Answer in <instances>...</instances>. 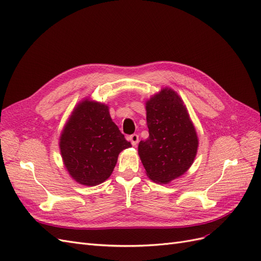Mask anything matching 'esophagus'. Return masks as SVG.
Listing matches in <instances>:
<instances>
[{
	"mask_svg": "<svg viewBox=\"0 0 261 261\" xmlns=\"http://www.w3.org/2000/svg\"><path fill=\"white\" fill-rule=\"evenodd\" d=\"M128 140L130 141L133 146H136L138 144V141H139V136L137 135V134H133V135H130L128 137Z\"/></svg>",
	"mask_w": 261,
	"mask_h": 261,
	"instance_id": "esophagus-1",
	"label": "esophagus"
}]
</instances>
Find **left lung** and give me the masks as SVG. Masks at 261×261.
Returning a JSON list of instances; mask_svg holds the SVG:
<instances>
[{
    "label": "left lung",
    "instance_id": "1",
    "mask_svg": "<svg viewBox=\"0 0 261 261\" xmlns=\"http://www.w3.org/2000/svg\"><path fill=\"white\" fill-rule=\"evenodd\" d=\"M149 137L138 145L147 176L158 184L184 174L192 167L198 137L183 100L171 88H163L146 101Z\"/></svg>",
    "mask_w": 261,
    "mask_h": 261
}]
</instances>
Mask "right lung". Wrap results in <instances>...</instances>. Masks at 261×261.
Masks as SVG:
<instances>
[{
  "mask_svg": "<svg viewBox=\"0 0 261 261\" xmlns=\"http://www.w3.org/2000/svg\"><path fill=\"white\" fill-rule=\"evenodd\" d=\"M59 145L68 174L85 186L103 183L112 174L120 152L132 147L112 121L109 107L89 98L73 110Z\"/></svg>",
  "mask_w": 261,
  "mask_h": 261,
  "instance_id": "right-lung-1",
  "label": "right lung"
}]
</instances>
